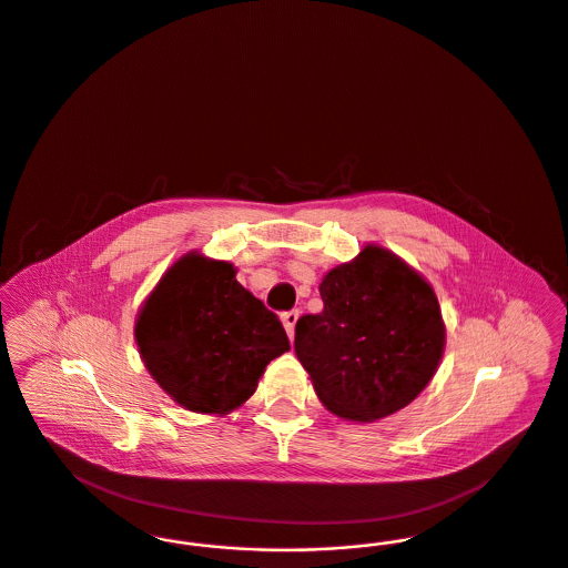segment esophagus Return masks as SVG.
Listing matches in <instances>:
<instances>
[{"label": "esophagus", "instance_id": "1", "mask_svg": "<svg viewBox=\"0 0 568 568\" xmlns=\"http://www.w3.org/2000/svg\"><path fill=\"white\" fill-rule=\"evenodd\" d=\"M297 317H300V311H297V308H294V311H287V313H283V315H281V320H283V325H285V329H287V336H290V338H294Z\"/></svg>", "mask_w": 568, "mask_h": 568}]
</instances>
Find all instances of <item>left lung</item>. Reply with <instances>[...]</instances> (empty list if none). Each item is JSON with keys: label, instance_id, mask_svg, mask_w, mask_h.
Here are the masks:
<instances>
[{"label": "left lung", "instance_id": "1", "mask_svg": "<svg viewBox=\"0 0 568 568\" xmlns=\"http://www.w3.org/2000/svg\"><path fill=\"white\" fill-rule=\"evenodd\" d=\"M324 311L296 324L297 359L334 415L352 422L387 417L430 383L445 347L433 287L400 257L366 246L327 272Z\"/></svg>", "mask_w": 568, "mask_h": 568}]
</instances>
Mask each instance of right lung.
Returning a JSON list of instances; mask_svg holds the SVG:
<instances>
[{
	"mask_svg": "<svg viewBox=\"0 0 568 568\" xmlns=\"http://www.w3.org/2000/svg\"><path fill=\"white\" fill-rule=\"evenodd\" d=\"M144 366L195 413L223 415L255 392L264 368L290 349L278 317L246 292L227 262L185 255L135 322Z\"/></svg>",
	"mask_w": 568,
	"mask_h": 568,
	"instance_id": "obj_1",
	"label": "right lung"
}]
</instances>
